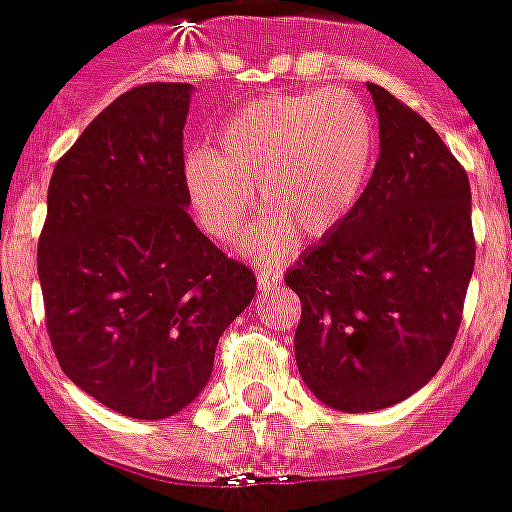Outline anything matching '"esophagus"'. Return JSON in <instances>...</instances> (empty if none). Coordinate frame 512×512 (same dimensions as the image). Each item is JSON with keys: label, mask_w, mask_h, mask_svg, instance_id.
I'll list each match as a JSON object with an SVG mask.
<instances>
[{"label": "esophagus", "mask_w": 512, "mask_h": 512, "mask_svg": "<svg viewBox=\"0 0 512 512\" xmlns=\"http://www.w3.org/2000/svg\"><path fill=\"white\" fill-rule=\"evenodd\" d=\"M283 283V270L280 267H260L257 270V285L260 290H275Z\"/></svg>", "instance_id": "esophagus-1"}]
</instances>
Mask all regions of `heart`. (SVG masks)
<instances>
[{
	"instance_id": "heart-1",
	"label": "heart",
	"mask_w": 512,
	"mask_h": 512,
	"mask_svg": "<svg viewBox=\"0 0 512 512\" xmlns=\"http://www.w3.org/2000/svg\"><path fill=\"white\" fill-rule=\"evenodd\" d=\"M376 128L364 100L343 88L252 100L222 126L212 154L184 164L186 194L209 237L232 245L257 209L270 212L245 250L280 262L298 232L321 240L346 224L369 184Z\"/></svg>"
}]
</instances>
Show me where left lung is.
<instances>
[{
  "mask_svg": "<svg viewBox=\"0 0 512 512\" xmlns=\"http://www.w3.org/2000/svg\"><path fill=\"white\" fill-rule=\"evenodd\" d=\"M369 90L381 154L364 197L285 272L303 308L300 376L351 414L391 407L442 369L475 267L467 171L417 111Z\"/></svg>",
  "mask_w": 512,
  "mask_h": 512,
  "instance_id": "left-lung-1",
  "label": "left lung"
}]
</instances>
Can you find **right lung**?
<instances>
[{
  "instance_id": "1",
  "label": "right lung",
  "mask_w": 512,
  "mask_h": 512,
  "mask_svg": "<svg viewBox=\"0 0 512 512\" xmlns=\"http://www.w3.org/2000/svg\"><path fill=\"white\" fill-rule=\"evenodd\" d=\"M189 93L146 83L98 113L55 164L37 242L57 364L133 419H166L197 399L219 336L257 288L186 212Z\"/></svg>"
}]
</instances>
